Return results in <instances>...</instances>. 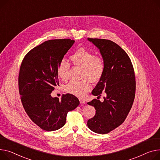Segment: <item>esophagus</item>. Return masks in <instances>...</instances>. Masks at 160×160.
<instances>
[{"label": "esophagus", "instance_id": "esophagus-1", "mask_svg": "<svg viewBox=\"0 0 160 160\" xmlns=\"http://www.w3.org/2000/svg\"><path fill=\"white\" fill-rule=\"evenodd\" d=\"M79 101L80 103H86V102H85V100L82 98H79Z\"/></svg>", "mask_w": 160, "mask_h": 160}]
</instances>
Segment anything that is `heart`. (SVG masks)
I'll use <instances>...</instances> for the list:
<instances>
[{
    "label": "heart",
    "instance_id": "1",
    "mask_svg": "<svg viewBox=\"0 0 160 160\" xmlns=\"http://www.w3.org/2000/svg\"><path fill=\"white\" fill-rule=\"evenodd\" d=\"M70 60L74 66L82 68L80 81H71L66 87V92L82 97L91 88L90 81L92 83L98 82L103 77L105 70V63L103 58L95 56L94 53L84 48H79L73 52ZM70 63L62 60L58 66V77L63 81L69 77Z\"/></svg>",
    "mask_w": 160,
    "mask_h": 160
}]
</instances>
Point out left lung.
I'll return each instance as SVG.
<instances>
[{
	"instance_id": "8db88e82",
	"label": "left lung",
	"mask_w": 160,
	"mask_h": 160,
	"mask_svg": "<svg viewBox=\"0 0 160 160\" xmlns=\"http://www.w3.org/2000/svg\"><path fill=\"white\" fill-rule=\"evenodd\" d=\"M100 51L105 63L103 77L92 94L106 97L103 102L94 99L88 103L94 106L95 116L88 126L98 134H107L123 123L134 100L135 74L131 60L126 52L114 42L101 38H88Z\"/></svg>"
}]
</instances>
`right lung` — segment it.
Here are the masks:
<instances>
[{"label":"right lung","instance_id":"1","mask_svg":"<svg viewBox=\"0 0 160 160\" xmlns=\"http://www.w3.org/2000/svg\"><path fill=\"white\" fill-rule=\"evenodd\" d=\"M74 40L69 38L46 41L24 57L18 74V90L24 109L29 118L42 129L56 131L65 125L69 111L80 104L71 94L61 100L51 93L59 86L58 66Z\"/></svg>","mask_w":160,"mask_h":160}]
</instances>
